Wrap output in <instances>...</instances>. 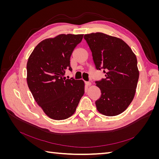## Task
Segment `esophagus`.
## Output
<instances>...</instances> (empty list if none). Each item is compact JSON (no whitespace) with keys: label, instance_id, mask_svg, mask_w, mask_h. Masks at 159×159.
<instances>
[{"label":"esophagus","instance_id":"obj_1","mask_svg":"<svg viewBox=\"0 0 159 159\" xmlns=\"http://www.w3.org/2000/svg\"><path fill=\"white\" fill-rule=\"evenodd\" d=\"M85 84L89 86V85H91V83L90 82V81H85Z\"/></svg>","mask_w":159,"mask_h":159}]
</instances>
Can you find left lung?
<instances>
[{
	"label": "left lung",
	"instance_id": "8db88e82",
	"mask_svg": "<svg viewBox=\"0 0 159 159\" xmlns=\"http://www.w3.org/2000/svg\"><path fill=\"white\" fill-rule=\"evenodd\" d=\"M96 70L105 78L95 81L101 90L95 101L98 111L106 116L123 113L133 101L139 80L137 60L132 50L118 38L97 32L85 34Z\"/></svg>",
	"mask_w": 159,
	"mask_h": 159
}]
</instances>
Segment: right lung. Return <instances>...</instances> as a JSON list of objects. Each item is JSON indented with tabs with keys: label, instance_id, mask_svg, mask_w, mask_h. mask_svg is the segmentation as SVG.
Returning a JSON list of instances; mask_svg holds the SVG:
<instances>
[{
	"label": "right lung",
	"instance_id": "1",
	"mask_svg": "<svg viewBox=\"0 0 159 159\" xmlns=\"http://www.w3.org/2000/svg\"><path fill=\"white\" fill-rule=\"evenodd\" d=\"M83 34H60L38 44L27 62V84L38 105L51 119L63 120L73 115L84 94V82L66 79L72 71L70 57Z\"/></svg>",
	"mask_w": 159,
	"mask_h": 159
}]
</instances>
